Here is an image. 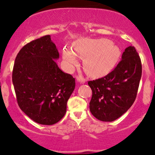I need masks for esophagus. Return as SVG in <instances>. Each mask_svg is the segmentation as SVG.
Wrapping results in <instances>:
<instances>
[{"label":"esophagus","mask_w":155,"mask_h":155,"mask_svg":"<svg viewBox=\"0 0 155 155\" xmlns=\"http://www.w3.org/2000/svg\"><path fill=\"white\" fill-rule=\"evenodd\" d=\"M76 79H77V81L79 82V83H81V84H84L86 82V80L84 79V78L81 76H77V78H76Z\"/></svg>","instance_id":"1"}]
</instances>
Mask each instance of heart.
Masks as SVG:
<instances>
[{
    "label": "heart",
    "mask_w": 155,
    "mask_h": 155,
    "mask_svg": "<svg viewBox=\"0 0 155 155\" xmlns=\"http://www.w3.org/2000/svg\"><path fill=\"white\" fill-rule=\"evenodd\" d=\"M74 52L70 48L63 51V58L68 66L78 62L77 56L85 58L84 67L92 76H99L110 71L119 59L121 50L117 45L106 38L82 39L74 45Z\"/></svg>",
    "instance_id": "b5f03b06"
}]
</instances>
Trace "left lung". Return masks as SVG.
I'll list each match as a JSON object with an SVG mask.
<instances>
[{"label": "left lung", "instance_id": "left-lung-1", "mask_svg": "<svg viewBox=\"0 0 155 155\" xmlns=\"http://www.w3.org/2000/svg\"><path fill=\"white\" fill-rule=\"evenodd\" d=\"M141 76L140 56L134 46L127 47L112 71L88 82L92 90L89 109L93 116L112 121L124 114L135 101Z\"/></svg>", "mask_w": 155, "mask_h": 155}]
</instances>
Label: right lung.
Masks as SVG:
<instances>
[{
  "label": "right lung",
  "mask_w": 155,
  "mask_h": 155,
  "mask_svg": "<svg viewBox=\"0 0 155 155\" xmlns=\"http://www.w3.org/2000/svg\"><path fill=\"white\" fill-rule=\"evenodd\" d=\"M58 49L50 35L25 45L18 54L12 81L21 110L36 123L52 125L63 118L75 79L58 68Z\"/></svg>",
  "instance_id": "add662e5"
}]
</instances>
